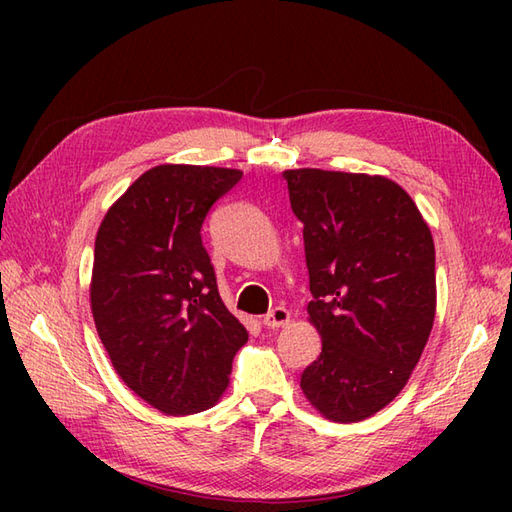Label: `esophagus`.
<instances>
[{
	"instance_id": "obj_1",
	"label": "esophagus",
	"mask_w": 512,
	"mask_h": 512,
	"mask_svg": "<svg viewBox=\"0 0 512 512\" xmlns=\"http://www.w3.org/2000/svg\"><path fill=\"white\" fill-rule=\"evenodd\" d=\"M290 321V312L284 306H277L270 310L266 317H264V325L270 330H277V328H284V325Z\"/></svg>"
}]
</instances>
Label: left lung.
I'll use <instances>...</instances> for the list:
<instances>
[{"label": "left lung", "instance_id": "8db88e82", "mask_svg": "<svg viewBox=\"0 0 512 512\" xmlns=\"http://www.w3.org/2000/svg\"><path fill=\"white\" fill-rule=\"evenodd\" d=\"M284 178L303 224L310 323L323 341L301 389L328 420H365L400 394L429 341L431 231L389 178L323 169H290Z\"/></svg>", "mask_w": 512, "mask_h": 512}]
</instances>
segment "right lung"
<instances>
[{"mask_svg": "<svg viewBox=\"0 0 512 512\" xmlns=\"http://www.w3.org/2000/svg\"><path fill=\"white\" fill-rule=\"evenodd\" d=\"M239 178V169L158 165L112 204L96 235V330L123 383L169 416L213 407L248 341L200 235Z\"/></svg>", "mask_w": 512, "mask_h": 512, "instance_id": "obj_1", "label": "right lung"}]
</instances>
